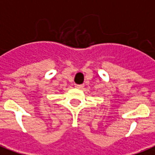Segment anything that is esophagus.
<instances>
[{
    "instance_id": "1",
    "label": "esophagus",
    "mask_w": 155,
    "mask_h": 155,
    "mask_svg": "<svg viewBox=\"0 0 155 155\" xmlns=\"http://www.w3.org/2000/svg\"><path fill=\"white\" fill-rule=\"evenodd\" d=\"M84 84H75V88H77V89H82V88H84Z\"/></svg>"
}]
</instances>
